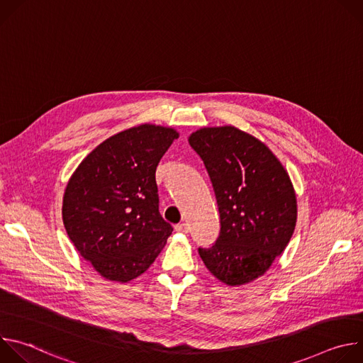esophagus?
Wrapping results in <instances>:
<instances>
[{
    "instance_id": "1",
    "label": "esophagus",
    "mask_w": 363,
    "mask_h": 363,
    "mask_svg": "<svg viewBox=\"0 0 363 363\" xmlns=\"http://www.w3.org/2000/svg\"><path fill=\"white\" fill-rule=\"evenodd\" d=\"M175 230H177L178 233H182V234H186V233L189 231L186 223H179V224H177V225H175Z\"/></svg>"
}]
</instances>
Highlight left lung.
I'll list each match as a JSON object with an SVG mask.
<instances>
[{
  "mask_svg": "<svg viewBox=\"0 0 363 363\" xmlns=\"http://www.w3.org/2000/svg\"><path fill=\"white\" fill-rule=\"evenodd\" d=\"M188 142L210 175L221 224L213 247L198 252L223 283H250L270 269L294 233L289 174L262 140L234 126L202 128Z\"/></svg>",
  "mask_w": 363,
  "mask_h": 363,
  "instance_id": "8db88e82",
  "label": "left lung"
}]
</instances>
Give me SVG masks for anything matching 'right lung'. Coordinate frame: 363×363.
Returning a JSON list of instances; mask_svg holds the SVG:
<instances>
[{"label": "right lung", "instance_id": "obj_1", "mask_svg": "<svg viewBox=\"0 0 363 363\" xmlns=\"http://www.w3.org/2000/svg\"><path fill=\"white\" fill-rule=\"evenodd\" d=\"M172 128L139 125L93 149L63 196V224L76 250L101 277L126 283L162 251L172 225L160 214L155 172L178 138Z\"/></svg>", "mask_w": 363, "mask_h": 363}]
</instances>
